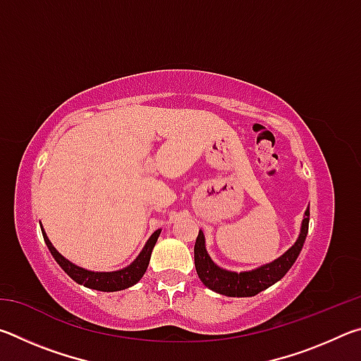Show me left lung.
<instances>
[{
  "label": "left lung",
  "mask_w": 361,
  "mask_h": 361,
  "mask_svg": "<svg viewBox=\"0 0 361 361\" xmlns=\"http://www.w3.org/2000/svg\"><path fill=\"white\" fill-rule=\"evenodd\" d=\"M309 207L304 213V219L301 223V231L296 242L286 250V252L279 256L277 259L267 264H262L252 271H228V269L219 267L215 261L210 258L209 252L205 247V235L202 231H199L197 239L194 245V264L197 276L207 288L219 293V295L231 296V298H250L264 291L269 286L277 283L286 272L290 271L291 266L295 264L299 253H301L302 245L307 237L309 231Z\"/></svg>",
  "instance_id": "obj_1"
}]
</instances>
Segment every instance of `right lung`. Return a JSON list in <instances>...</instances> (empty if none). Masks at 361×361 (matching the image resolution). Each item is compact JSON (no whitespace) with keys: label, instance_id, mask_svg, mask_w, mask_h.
Segmentation results:
<instances>
[{"label":"right lung","instance_id":"1","mask_svg":"<svg viewBox=\"0 0 361 361\" xmlns=\"http://www.w3.org/2000/svg\"><path fill=\"white\" fill-rule=\"evenodd\" d=\"M41 231H42V237H44V242L49 248V252H51V255L54 256V259L59 262V266L62 267L76 283L84 285L92 290H99V291H121L140 282V279L145 276L146 269H148L152 248H154L157 237L161 234V229H157L154 234L149 237V240L146 242L142 253H140L135 258V261L130 262L127 267L119 269V271H113V272H95V271H89V269L78 266L70 259H66L63 255H60L57 252V248L52 245V242L49 240L42 224H41Z\"/></svg>","mask_w":361,"mask_h":361}]
</instances>
